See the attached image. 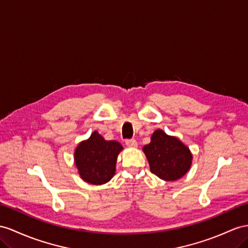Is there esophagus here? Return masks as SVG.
I'll list each match as a JSON object with an SVG mask.
<instances>
[{
	"label": "esophagus",
	"mask_w": 248,
	"mask_h": 248,
	"mask_svg": "<svg viewBox=\"0 0 248 248\" xmlns=\"http://www.w3.org/2000/svg\"><path fill=\"white\" fill-rule=\"evenodd\" d=\"M125 144L128 145L129 148H136L137 147V141L135 139H126Z\"/></svg>",
	"instance_id": "1"
}]
</instances>
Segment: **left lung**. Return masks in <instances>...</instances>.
Returning a JSON list of instances; mask_svg holds the SVG:
<instances>
[{"mask_svg": "<svg viewBox=\"0 0 248 248\" xmlns=\"http://www.w3.org/2000/svg\"><path fill=\"white\" fill-rule=\"evenodd\" d=\"M148 158L151 172L160 179L175 181L185 176L190 169L193 155L178 138L158 129L151 142L142 148Z\"/></svg>", "mask_w": 248, "mask_h": 248, "instance_id": "obj_1", "label": "left lung"}]
</instances>
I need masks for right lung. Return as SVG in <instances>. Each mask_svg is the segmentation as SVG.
<instances>
[{"label":"right lung","instance_id":"add662e5","mask_svg":"<svg viewBox=\"0 0 248 248\" xmlns=\"http://www.w3.org/2000/svg\"><path fill=\"white\" fill-rule=\"evenodd\" d=\"M124 148L115 140H105L94 131L74 152L75 166L80 178L91 185H104L115 175L116 160Z\"/></svg>","mask_w":248,"mask_h":248}]
</instances>
